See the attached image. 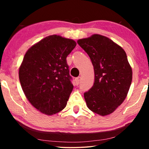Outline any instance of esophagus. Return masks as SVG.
<instances>
[{"mask_svg":"<svg viewBox=\"0 0 149 149\" xmlns=\"http://www.w3.org/2000/svg\"><path fill=\"white\" fill-rule=\"evenodd\" d=\"M80 80H81V77H78L75 78V84H76V85H78L79 84Z\"/></svg>","mask_w":149,"mask_h":149,"instance_id":"obj_1","label":"esophagus"}]
</instances>
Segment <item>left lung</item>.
Instances as JSON below:
<instances>
[{"instance_id":"1","label":"left lung","mask_w":149,"mask_h":149,"mask_svg":"<svg viewBox=\"0 0 149 149\" xmlns=\"http://www.w3.org/2000/svg\"><path fill=\"white\" fill-rule=\"evenodd\" d=\"M77 43L90 57L95 82L84 98L89 109L102 116L114 112L127 97L132 69L122 47L110 39L94 34Z\"/></svg>"}]
</instances>
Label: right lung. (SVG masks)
Wrapping results in <instances>:
<instances>
[{
	"mask_svg": "<svg viewBox=\"0 0 149 149\" xmlns=\"http://www.w3.org/2000/svg\"><path fill=\"white\" fill-rule=\"evenodd\" d=\"M75 41L52 35L27 50L19 79L27 100L39 112L51 116L65 107L73 90L66 58Z\"/></svg>",
	"mask_w": 149,
	"mask_h": 149,
	"instance_id": "1",
	"label": "right lung"
}]
</instances>
